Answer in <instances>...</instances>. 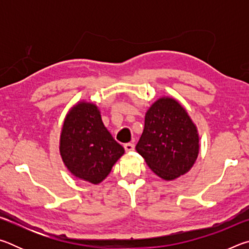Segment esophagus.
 I'll return each instance as SVG.
<instances>
[{
  "instance_id": "34e87169",
  "label": "esophagus",
  "mask_w": 249,
  "mask_h": 249,
  "mask_svg": "<svg viewBox=\"0 0 249 249\" xmlns=\"http://www.w3.org/2000/svg\"><path fill=\"white\" fill-rule=\"evenodd\" d=\"M124 148L126 151H133L135 148V145L133 144V142H127V144L124 145Z\"/></svg>"
}]
</instances>
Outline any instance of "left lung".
<instances>
[{"label": "left lung", "instance_id": "1", "mask_svg": "<svg viewBox=\"0 0 249 249\" xmlns=\"http://www.w3.org/2000/svg\"><path fill=\"white\" fill-rule=\"evenodd\" d=\"M151 171L172 181L191 169L199 156L200 137L187 109L172 96H160L145 115L136 145Z\"/></svg>", "mask_w": 249, "mask_h": 249}]
</instances>
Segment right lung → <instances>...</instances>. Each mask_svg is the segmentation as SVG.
Listing matches in <instances>:
<instances>
[{
	"label": "right lung",
	"instance_id": "add662e5",
	"mask_svg": "<svg viewBox=\"0 0 249 249\" xmlns=\"http://www.w3.org/2000/svg\"><path fill=\"white\" fill-rule=\"evenodd\" d=\"M59 153L71 175L99 184L125 150L104 126L98 105L81 100L65 117Z\"/></svg>",
	"mask_w": 249,
	"mask_h": 249
}]
</instances>
